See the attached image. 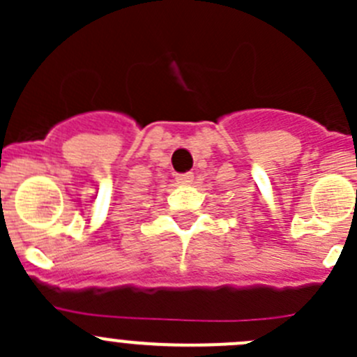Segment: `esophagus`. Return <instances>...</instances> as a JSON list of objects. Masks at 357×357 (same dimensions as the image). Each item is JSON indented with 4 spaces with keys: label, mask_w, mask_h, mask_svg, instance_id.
Segmentation results:
<instances>
[{
    "label": "esophagus",
    "mask_w": 357,
    "mask_h": 357,
    "mask_svg": "<svg viewBox=\"0 0 357 357\" xmlns=\"http://www.w3.org/2000/svg\"><path fill=\"white\" fill-rule=\"evenodd\" d=\"M176 179H178V183H181V185H190V183L193 181V174L192 172H185V174L176 176Z\"/></svg>",
    "instance_id": "1"
}]
</instances>
